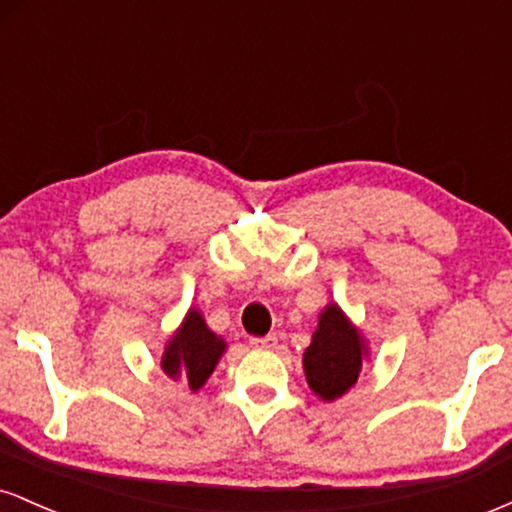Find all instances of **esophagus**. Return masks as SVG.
Listing matches in <instances>:
<instances>
[{"mask_svg": "<svg viewBox=\"0 0 512 512\" xmlns=\"http://www.w3.org/2000/svg\"><path fill=\"white\" fill-rule=\"evenodd\" d=\"M250 344H252V349L272 351V349H276V344H279V339H276V334H267V337H252Z\"/></svg>", "mask_w": 512, "mask_h": 512, "instance_id": "obj_1", "label": "esophagus"}]
</instances>
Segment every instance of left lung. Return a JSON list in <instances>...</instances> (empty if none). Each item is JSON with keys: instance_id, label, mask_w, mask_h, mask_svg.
<instances>
[{"instance_id": "obj_1", "label": "left lung", "mask_w": 512, "mask_h": 512, "mask_svg": "<svg viewBox=\"0 0 512 512\" xmlns=\"http://www.w3.org/2000/svg\"><path fill=\"white\" fill-rule=\"evenodd\" d=\"M366 358V337L337 303H327L303 354V370L310 390L322 402H334L356 385Z\"/></svg>"}]
</instances>
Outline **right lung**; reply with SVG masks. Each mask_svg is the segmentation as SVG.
<instances>
[{
  "label": "right lung",
  "instance_id": "add662e5",
  "mask_svg": "<svg viewBox=\"0 0 512 512\" xmlns=\"http://www.w3.org/2000/svg\"><path fill=\"white\" fill-rule=\"evenodd\" d=\"M223 354H226V342L209 330L207 320L197 308H190L178 330L163 346L161 368L168 378L180 380L192 392H199Z\"/></svg>",
  "mask_w": 512,
  "mask_h": 512
}]
</instances>
